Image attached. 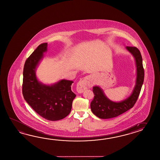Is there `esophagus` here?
Instances as JSON below:
<instances>
[{
  "label": "esophagus",
  "instance_id": "1",
  "mask_svg": "<svg viewBox=\"0 0 160 160\" xmlns=\"http://www.w3.org/2000/svg\"><path fill=\"white\" fill-rule=\"evenodd\" d=\"M91 85V82L90 81V78L88 76H87L84 78H81L77 84V91L78 93H82L84 91L89 87Z\"/></svg>",
  "mask_w": 160,
  "mask_h": 160
}]
</instances>
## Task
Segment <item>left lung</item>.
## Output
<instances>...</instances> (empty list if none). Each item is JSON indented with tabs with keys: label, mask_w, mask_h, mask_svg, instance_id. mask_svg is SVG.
Segmentation results:
<instances>
[{
	"label": "left lung",
	"mask_w": 160,
	"mask_h": 160,
	"mask_svg": "<svg viewBox=\"0 0 160 160\" xmlns=\"http://www.w3.org/2000/svg\"><path fill=\"white\" fill-rule=\"evenodd\" d=\"M126 49L135 58L137 78L135 88L131 96L127 99L116 103L107 99L100 87H93L92 91L95 96L90 106L93 114L100 119L117 117L132 108L138 98L144 80V69L142 64V56L140 51L136 47L127 46Z\"/></svg>",
	"instance_id": "obj_1"
}]
</instances>
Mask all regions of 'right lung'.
Masks as SVG:
<instances>
[{
    "mask_svg": "<svg viewBox=\"0 0 160 160\" xmlns=\"http://www.w3.org/2000/svg\"><path fill=\"white\" fill-rule=\"evenodd\" d=\"M47 46V43H41L26 60L22 93L27 103L41 117L49 121H58L71 112L76 95L72 91V81L62 80L48 86L37 80L35 69Z\"/></svg>",
    "mask_w": 160,
    "mask_h": 160,
    "instance_id": "obj_1",
    "label": "right lung"
}]
</instances>
